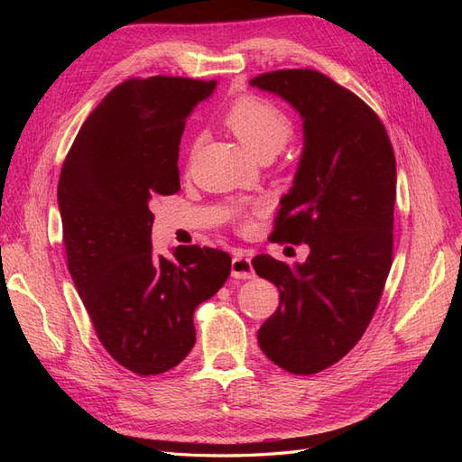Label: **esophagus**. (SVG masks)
<instances>
[{
  "instance_id": "obj_1",
  "label": "esophagus",
  "mask_w": 462,
  "mask_h": 462,
  "mask_svg": "<svg viewBox=\"0 0 462 462\" xmlns=\"http://www.w3.org/2000/svg\"><path fill=\"white\" fill-rule=\"evenodd\" d=\"M231 273L235 279H254L256 272L253 268V254L248 250H236L231 262Z\"/></svg>"
}]
</instances>
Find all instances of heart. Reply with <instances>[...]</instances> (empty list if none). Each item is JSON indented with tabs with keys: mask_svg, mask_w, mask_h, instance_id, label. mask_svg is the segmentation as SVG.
<instances>
[{
	"mask_svg": "<svg viewBox=\"0 0 462 462\" xmlns=\"http://www.w3.org/2000/svg\"><path fill=\"white\" fill-rule=\"evenodd\" d=\"M223 119L258 158L282 150L292 133V123L285 111L260 96L239 97L229 106Z\"/></svg>",
	"mask_w": 462,
	"mask_h": 462,
	"instance_id": "obj_1",
	"label": "heart"
}]
</instances>
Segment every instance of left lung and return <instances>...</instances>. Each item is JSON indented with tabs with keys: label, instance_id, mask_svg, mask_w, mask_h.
<instances>
[{
	"label": "left lung",
	"instance_id": "left-lung-1",
	"mask_svg": "<svg viewBox=\"0 0 462 462\" xmlns=\"http://www.w3.org/2000/svg\"><path fill=\"white\" fill-rule=\"evenodd\" d=\"M250 87L302 119V153L272 236L310 248L302 263L253 260L279 291L258 345L283 370L316 374L351 351L380 302L393 254L395 153L380 117L312 69L263 73Z\"/></svg>",
	"mask_w": 462,
	"mask_h": 462
}]
</instances>
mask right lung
<instances>
[{
    "mask_svg": "<svg viewBox=\"0 0 462 462\" xmlns=\"http://www.w3.org/2000/svg\"><path fill=\"white\" fill-rule=\"evenodd\" d=\"M217 80L131 79L82 125L60 175L58 204L69 273L97 339L141 375L175 368L197 343L192 314L227 282L217 248L152 250L153 199L175 194L187 117Z\"/></svg>",
    "mask_w": 462,
    "mask_h": 462,
    "instance_id": "right-lung-1",
    "label": "right lung"
}]
</instances>
